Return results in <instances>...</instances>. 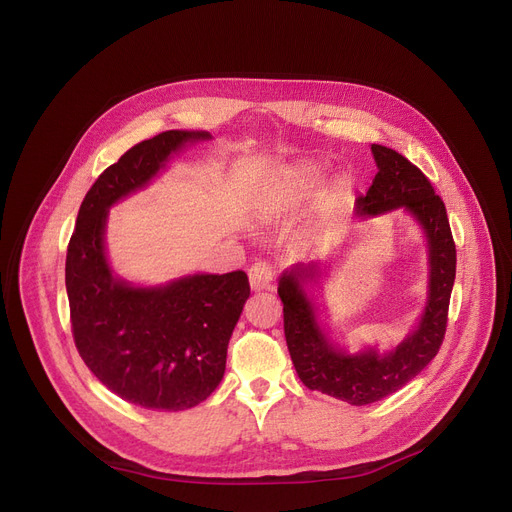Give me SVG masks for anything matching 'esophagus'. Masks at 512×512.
<instances>
[{
	"instance_id": "1",
	"label": "esophagus",
	"mask_w": 512,
	"mask_h": 512,
	"mask_svg": "<svg viewBox=\"0 0 512 512\" xmlns=\"http://www.w3.org/2000/svg\"><path fill=\"white\" fill-rule=\"evenodd\" d=\"M249 282L253 291H265L272 288L274 282V265L270 261H257L249 270Z\"/></svg>"
}]
</instances>
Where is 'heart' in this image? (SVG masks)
<instances>
[{
	"label": "heart",
	"instance_id": "1",
	"mask_svg": "<svg viewBox=\"0 0 512 512\" xmlns=\"http://www.w3.org/2000/svg\"><path fill=\"white\" fill-rule=\"evenodd\" d=\"M318 180L320 177L314 167H307V165L293 167V169L284 171L278 180L270 186L268 196L276 198V201L278 198H282V201H297V198L314 190Z\"/></svg>",
	"mask_w": 512,
	"mask_h": 512
}]
</instances>
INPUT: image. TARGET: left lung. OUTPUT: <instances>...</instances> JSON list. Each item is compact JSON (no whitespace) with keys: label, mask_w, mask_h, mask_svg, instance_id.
<instances>
[{"label":"left lung","mask_w":512,"mask_h":512,"mask_svg":"<svg viewBox=\"0 0 512 512\" xmlns=\"http://www.w3.org/2000/svg\"><path fill=\"white\" fill-rule=\"evenodd\" d=\"M372 154L379 173L368 192L355 198L358 215H381L404 207L427 236L429 297L416 330L389 353L381 355L372 347L347 353L330 343L303 288L322 272L320 265H295L278 282L284 305V337L299 379L307 389L343 399L351 406L379 402L399 391L435 358L446 335L456 278V244L450 219L427 175L393 148L372 144Z\"/></svg>","instance_id":"left-lung-1"}]
</instances>
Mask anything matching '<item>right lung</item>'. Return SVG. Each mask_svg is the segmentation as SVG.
Segmentation results:
<instances>
[{"label": "right lung", "instance_id": "add662e5", "mask_svg": "<svg viewBox=\"0 0 512 512\" xmlns=\"http://www.w3.org/2000/svg\"><path fill=\"white\" fill-rule=\"evenodd\" d=\"M207 131L171 129L129 148L85 194L66 251V293L77 351L96 379L129 404L188 410L224 379L232 330L251 295L242 270L131 286L104 253L108 207L144 188L171 154Z\"/></svg>", "mask_w": 512, "mask_h": 512}]
</instances>
